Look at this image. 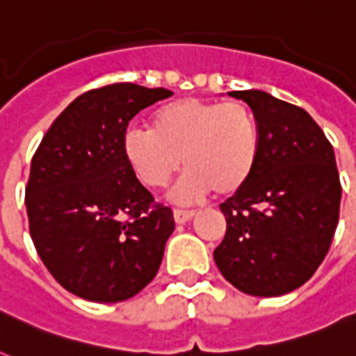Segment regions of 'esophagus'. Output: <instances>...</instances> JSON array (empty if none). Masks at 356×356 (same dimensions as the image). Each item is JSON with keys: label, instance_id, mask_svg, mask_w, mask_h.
Segmentation results:
<instances>
[{"label": "esophagus", "instance_id": "obj_1", "mask_svg": "<svg viewBox=\"0 0 356 356\" xmlns=\"http://www.w3.org/2000/svg\"><path fill=\"white\" fill-rule=\"evenodd\" d=\"M194 216H195L194 211H181V209H175V211H173V218H175V222L177 223L190 222Z\"/></svg>", "mask_w": 356, "mask_h": 356}]
</instances>
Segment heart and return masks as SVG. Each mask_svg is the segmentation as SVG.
Masks as SVG:
<instances>
[{
	"label": "heart",
	"mask_w": 356,
	"mask_h": 356,
	"mask_svg": "<svg viewBox=\"0 0 356 356\" xmlns=\"http://www.w3.org/2000/svg\"><path fill=\"white\" fill-rule=\"evenodd\" d=\"M123 159L147 188H164L181 168L173 188L177 203H194L214 190L233 195L249 183L260 153V127L242 102L181 97L151 114L149 129H127Z\"/></svg>",
	"instance_id": "b5f03b06"
}]
</instances>
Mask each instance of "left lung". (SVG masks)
<instances>
[{"mask_svg": "<svg viewBox=\"0 0 356 356\" xmlns=\"http://www.w3.org/2000/svg\"><path fill=\"white\" fill-rule=\"evenodd\" d=\"M227 94L257 116L260 153L249 183L220 205L227 231L214 262L240 292L277 298L303 286L331 248L342 197L337 159L301 107L253 88Z\"/></svg>", "mask_w": 356, "mask_h": 356, "instance_id": "obj_1", "label": "left lung"}]
</instances>
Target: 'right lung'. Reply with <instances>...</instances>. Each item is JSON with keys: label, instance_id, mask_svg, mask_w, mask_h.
Masks as SVG:
<instances>
[{"label": "right lung", "instance_id": "right-lung-1", "mask_svg": "<svg viewBox=\"0 0 356 356\" xmlns=\"http://www.w3.org/2000/svg\"><path fill=\"white\" fill-rule=\"evenodd\" d=\"M166 88L116 83L70 103L31 161L25 207L35 248L60 286L118 303L144 290L175 229L123 159L129 122Z\"/></svg>", "mask_w": 356, "mask_h": 356}]
</instances>
